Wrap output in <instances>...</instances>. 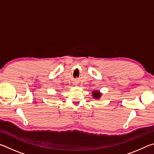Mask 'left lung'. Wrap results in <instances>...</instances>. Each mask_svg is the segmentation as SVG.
I'll use <instances>...</instances> for the list:
<instances>
[{"label":"left lung","instance_id":"8db88e82","mask_svg":"<svg viewBox=\"0 0 154 154\" xmlns=\"http://www.w3.org/2000/svg\"><path fill=\"white\" fill-rule=\"evenodd\" d=\"M92 96L94 98H98L100 96V94L98 93V92H93Z\"/></svg>","mask_w":154,"mask_h":154}]
</instances>
